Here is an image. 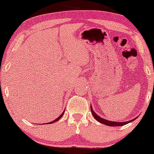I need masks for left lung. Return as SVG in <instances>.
<instances>
[{
  "label": "left lung",
  "instance_id": "1",
  "mask_svg": "<svg viewBox=\"0 0 154 154\" xmlns=\"http://www.w3.org/2000/svg\"><path fill=\"white\" fill-rule=\"evenodd\" d=\"M91 110L92 114H93V116H94V118L97 120V121L99 122H100V123L103 124V125H108V126H111V127L122 126V125H127V124L131 122H132L133 120H135L136 119V118H135L133 120H130V121H128V122H116L109 121V120H106V119H103V118L100 117V116H99L98 114H96L94 112V111H93V109H92V106H91Z\"/></svg>",
  "mask_w": 154,
  "mask_h": 154
}]
</instances>
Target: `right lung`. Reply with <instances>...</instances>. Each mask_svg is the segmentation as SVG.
<instances>
[{"label": "right lung", "instance_id": "1", "mask_svg": "<svg viewBox=\"0 0 154 154\" xmlns=\"http://www.w3.org/2000/svg\"><path fill=\"white\" fill-rule=\"evenodd\" d=\"M63 113H64V111H63V112L62 113V114H61V115H60V116H59V117H58V118H57V119H55V120H54V121L51 122H48V123H46V124H52V123H54V122H57V121H58V120H59V119H61V116H63Z\"/></svg>", "mask_w": 154, "mask_h": 154}]
</instances>
